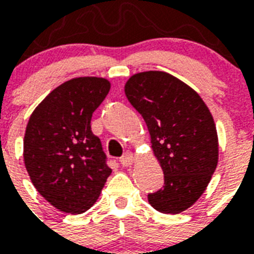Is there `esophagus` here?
Masks as SVG:
<instances>
[{
    "label": "esophagus",
    "instance_id": "obj_1",
    "mask_svg": "<svg viewBox=\"0 0 254 254\" xmlns=\"http://www.w3.org/2000/svg\"><path fill=\"white\" fill-rule=\"evenodd\" d=\"M133 161H134V157H133V154H131L130 151H127V153L120 158V163L125 167L130 166L131 163H133Z\"/></svg>",
    "mask_w": 254,
    "mask_h": 254
}]
</instances>
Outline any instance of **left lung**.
I'll list each match as a JSON object with an SVG mask.
<instances>
[{
    "label": "left lung",
    "mask_w": 254,
    "mask_h": 254,
    "mask_svg": "<svg viewBox=\"0 0 254 254\" xmlns=\"http://www.w3.org/2000/svg\"><path fill=\"white\" fill-rule=\"evenodd\" d=\"M125 95L147 125L165 185L147 199L163 213H179L204 192L219 157L212 115L192 88L162 71L135 73Z\"/></svg>",
    "instance_id": "1"
}]
</instances>
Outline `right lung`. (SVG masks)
<instances>
[{
    "instance_id": "1",
    "label": "right lung",
    "mask_w": 254,
    "mask_h": 254,
    "mask_svg": "<svg viewBox=\"0 0 254 254\" xmlns=\"http://www.w3.org/2000/svg\"><path fill=\"white\" fill-rule=\"evenodd\" d=\"M109 89L103 77L71 79L30 116L23 139L26 170L38 192L59 211L85 212L111 175L101 141L91 130L92 115Z\"/></svg>"
}]
</instances>
